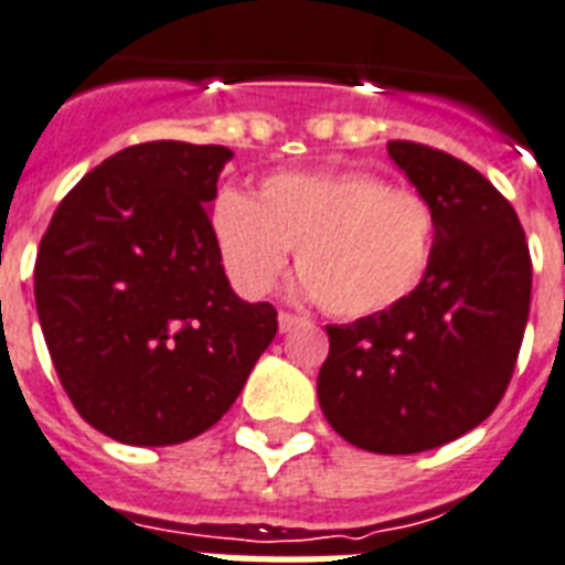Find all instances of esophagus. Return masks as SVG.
<instances>
[{
    "mask_svg": "<svg viewBox=\"0 0 565 565\" xmlns=\"http://www.w3.org/2000/svg\"><path fill=\"white\" fill-rule=\"evenodd\" d=\"M298 323H301V318L292 316V312H278V330H281V332L296 330Z\"/></svg>",
    "mask_w": 565,
    "mask_h": 565,
    "instance_id": "obj_1",
    "label": "esophagus"
}]
</instances>
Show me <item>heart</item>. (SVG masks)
Masks as SVG:
<instances>
[{
    "label": "heart",
    "instance_id": "b5f03b06",
    "mask_svg": "<svg viewBox=\"0 0 565 565\" xmlns=\"http://www.w3.org/2000/svg\"><path fill=\"white\" fill-rule=\"evenodd\" d=\"M210 230L230 281L253 298L273 289L298 247V292L338 318L395 310L435 253L429 201L364 170L273 173L255 199L224 188Z\"/></svg>",
    "mask_w": 565,
    "mask_h": 565
}]
</instances>
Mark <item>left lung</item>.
<instances>
[{
    "mask_svg": "<svg viewBox=\"0 0 565 565\" xmlns=\"http://www.w3.org/2000/svg\"><path fill=\"white\" fill-rule=\"evenodd\" d=\"M386 150L435 210V253L395 310L327 327L318 404L358 449L415 455L483 424L503 398L526 330L532 258L514 207L475 167L415 141Z\"/></svg>",
    "mask_w": 565,
    "mask_h": 565,
    "instance_id": "obj_1",
    "label": "left lung"
}]
</instances>
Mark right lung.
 I'll list each match as a JSON object with an SVG mask.
<instances>
[{
	"instance_id": "right-lung-1",
	"label": "right lung",
	"mask_w": 565,
	"mask_h": 565,
	"mask_svg": "<svg viewBox=\"0 0 565 565\" xmlns=\"http://www.w3.org/2000/svg\"><path fill=\"white\" fill-rule=\"evenodd\" d=\"M233 150L145 141L62 199L33 292L67 398L93 429L173 446L222 420L278 332L273 303L235 296L210 230Z\"/></svg>"
}]
</instances>
